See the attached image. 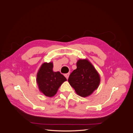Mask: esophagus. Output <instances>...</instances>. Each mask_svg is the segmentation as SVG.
<instances>
[{"instance_id": "1", "label": "esophagus", "mask_w": 133, "mask_h": 133, "mask_svg": "<svg viewBox=\"0 0 133 133\" xmlns=\"http://www.w3.org/2000/svg\"><path fill=\"white\" fill-rule=\"evenodd\" d=\"M65 78L68 79V78H69V73H67V74H65Z\"/></svg>"}]
</instances>
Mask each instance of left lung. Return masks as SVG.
Returning <instances> with one entry per match:
<instances>
[{
	"label": "left lung",
	"instance_id": "obj_1",
	"mask_svg": "<svg viewBox=\"0 0 133 133\" xmlns=\"http://www.w3.org/2000/svg\"><path fill=\"white\" fill-rule=\"evenodd\" d=\"M76 67L69 75L68 82L76 94L82 97H87L98 88L100 75L88 59L78 60Z\"/></svg>",
	"mask_w": 133,
	"mask_h": 133
}]
</instances>
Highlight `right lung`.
Wrapping results in <instances>:
<instances>
[{
  "mask_svg": "<svg viewBox=\"0 0 133 133\" xmlns=\"http://www.w3.org/2000/svg\"><path fill=\"white\" fill-rule=\"evenodd\" d=\"M52 62L44 63L37 73V82L39 90L48 97L54 96L60 85L66 80L59 71L53 70Z\"/></svg>",
  "mask_w": 133,
  "mask_h": 133,
  "instance_id": "obj_1",
  "label": "right lung"
}]
</instances>
